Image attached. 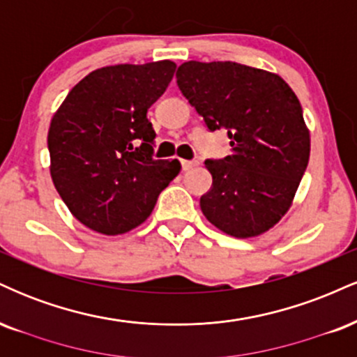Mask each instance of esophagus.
<instances>
[{
	"mask_svg": "<svg viewBox=\"0 0 357 357\" xmlns=\"http://www.w3.org/2000/svg\"><path fill=\"white\" fill-rule=\"evenodd\" d=\"M181 166H183L184 171H190L195 166H198V162H196V161H186V159H181Z\"/></svg>",
	"mask_w": 357,
	"mask_h": 357,
	"instance_id": "esophagus-1",
	"label": "esophagus"
}]
</instances>
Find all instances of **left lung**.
<instances>
[{"mask_svg":"<svg viewBox=\"0 0 357 357\" xmlns=\"http://www.w3.org/2000/svg\"><path fill=\"white\" fill-rule=\"evenodd\" d=\"M176 82L211 130H227L231 154L208 159L203 215L227 235L265 233L289 211L305 173L310 136L289 84L235 61H184Z\"/></svg>","mask_w":357,"mask_h":357,"instance_id":"obj_1","label":"left lung"}]
</instances>
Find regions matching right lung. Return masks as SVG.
I'll return each instance as SVG.
<instances>
[{
  "mask_svg": "<svg viewBox=\"0 0 357 357\" xmlns=\"http://www.w3.org/2000/svg\"><path fill=\"white\" fill-rule=\"evenodd\" d=\"M171 60L110 65L73 87L48 129L50 174L60 198L90 230L121 235L144 223L178 176V159H154L147 109L165 93Z\"/></svg>",
  "mask_w": 357,
  "mask_h": 357,
  "instance_id": "add662e5",
  "label": "right lung"
}]
</instances>
